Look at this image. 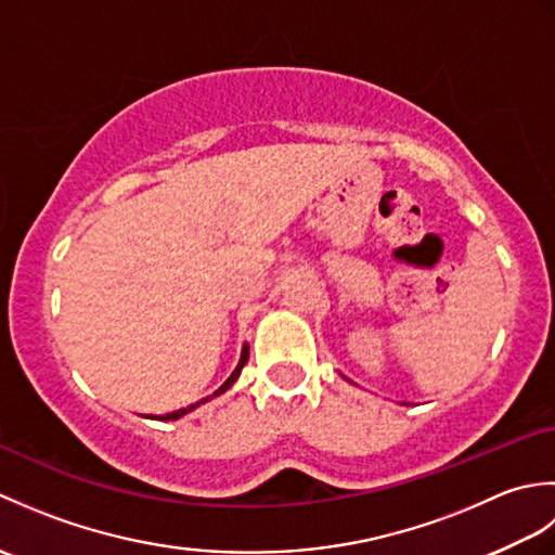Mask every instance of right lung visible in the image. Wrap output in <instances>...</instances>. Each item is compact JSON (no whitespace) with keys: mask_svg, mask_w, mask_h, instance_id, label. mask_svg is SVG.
I'll list each match as a JSON object with an SVG mask.
<instances>
[{"mask_svg":"<svg viewBox=\"0 0 555 555\" xmlns=\"http://www.w3.org/2000/svg\"><path fill=\"white\" fill-rule=\"evenodd\" d=\"M247 358H250V346H247V344H243V350H241V360H238V364H235V370L231 372V376H229V379L227 382H223L219 388H217V391L215 393H211V396H207V398H203V400H197V403H193V405H188V408H181V410H176V412H169V415H159V417H155V420H164V422H167V420H181L183 415H188V412H193L195 408H199V405H203V403H207V400H211V398H217V396H221V393H227L229 391V388L235 384V382H238V376H241V370L245 367V362H247Z\"/></svg>","mask_w":555,"mask_h":555,"instance_id":"right-lung-1","label":"right lung"}]
</instances>
